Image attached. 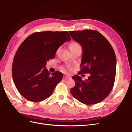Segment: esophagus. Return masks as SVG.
Segmentation results:
<instances>
[{"label": "esophagus", "mask_w": 132, "mask_h": 132, "mask_svg": "<svg viewBox=\"0 0 132 132\" xmlns=\"http://www.w3.org/2000/svg\"><path fill=\"white\" fill-rule=\"evenodd\" d=\"M64 77L65 79H70V78H71V76L69 75H66L64 76Z\"/></svg>", "instance_id": "34e87169"}]
</instances>
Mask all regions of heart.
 I'll use <instances>...</instances> for the list:
<instances>
[{
    "label": "heart",
    "mask_w": 132,
    "mask_h": 132,
    "mask_svg": "<svg viewBox=\"0 0 132 132\" xmlns=\"http://www.w3.org/2000/svg\"><path fill=\"white\" fill-rule=\"evenodd\" d=\"M80 45H79L78 43H76V42H73V43H72L70 44V49H73V48H76V47H80ZM70 66H68L67 68H63V70H64V71H66L67 70V69H70Z\"/></svg>",
    "instance_id": "1"
}]
</instances>
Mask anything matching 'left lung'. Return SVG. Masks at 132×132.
<instances>
[{
  "mask_svg": "<svg viewBox=\"0 0 132 132\" xmlns=\"http://www.w3.org/2000/svg\"><path fill=\"white\" fill-rule=\"evenodd\" d=\"M68 32L82 47L81 71L78 74H90L85 80L80 76H73L75 85L71 93L85 104L98 103L110 94L114 85L117 61L113 48L107 39L96 30Z\"/></svg>",
  "mask_w": 132,
  "mask_h": 132,
  "instance_id": "1",
  "label": "left lung"
}]
</instances>
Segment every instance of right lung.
<instances>
[{"label": "right lung", "mask_w": 132, "mask_h": 132, "mask_svg": "<svg viewBox=\"0 0 132 132\" xmlns=\"http://www.w3.org/2000/svg\"><path fill=\"white\" fill-rule=\"evenodd\" d=\"M71 40L67 31L34 32L19 47L12 65V77L20 94L30 102H40L51 96L62 73H49L46 62L53 59L58 48Z\"/></svg>", "instance_id": "obj_1"}]
</instances>
